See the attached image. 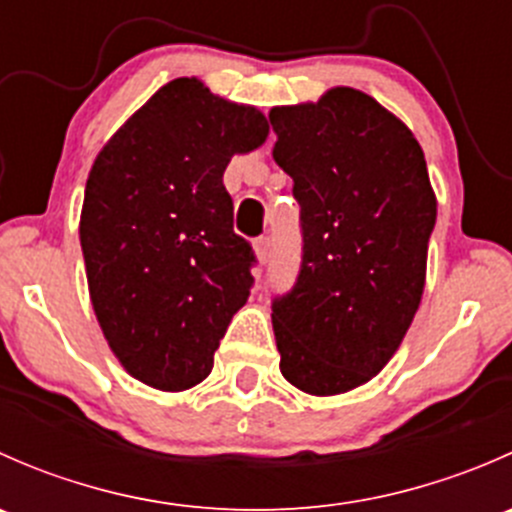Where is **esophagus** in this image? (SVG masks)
<instances>
[{"label": "esophagus", "mask_w": 512, "mask_h": 512, "mask_svg": "<svg viewBox=\"0 0 512 512\" xmlns=\"http://www.w3.org/2000/svg\"><path fill=\"white\" fill-rule=\"evenodd\" d=\"M255 255H257V260L262 262V265H267V262H270V257H272V240H270V237H257V240H255Z\"/></svg>", "instance_id": "1"}]
</instances>
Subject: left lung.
<instances>
[{
    "mask_svg": "<svg viewBox=\"0 0 512 512\" xmlns=\"http://www.w3.org/2000/svg\"><path fill=\"white\" fill-rule=\"evenodd\" d=\"M270 123L304 235L297 285L272 304L280 371L309 396L347 394L389 364L414 322L436 193L411 128L364 91L275 106Z\"/></svg>",
    "mask_w": 512,
    "mask_h": 512,
    "instance_id": "8db88e82",
    "label": "left lung"
}]
</instances>
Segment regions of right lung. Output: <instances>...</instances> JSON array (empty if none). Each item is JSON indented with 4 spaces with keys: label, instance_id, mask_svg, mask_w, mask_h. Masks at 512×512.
<instances>
[{
    "label": "right lung",
    "instance_id": "obj_1",
    "mask_svg": "<svg viewBox=\"0 0 512 512\" xmlns=\"http://www.w3.org/2000/svg\"><path fill=\"white\" fill-rule=\"evenodd\" d=\"M260 108L173 79L103 143L79 237L89 297L118 364L158 391L208 379L252 287L250 242L232 232L223 173L260 148Z\"/></svg>",
    "mask_w": 512,
    "mask_h": 512
}]
</instances>
